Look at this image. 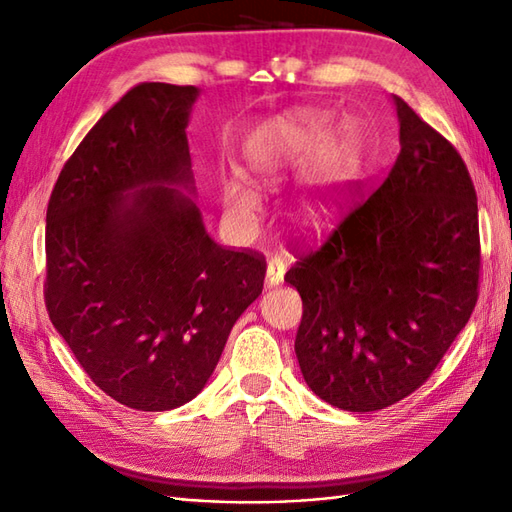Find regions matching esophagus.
Instances as JSON below:
<instances>
[{
	"label": "esophagus",
	"instance_id": "esophagus-1",
	"mask_svg": "<svg viewBox=\"0 0 512 512\" xmlns=\"http://www.w3.org/2000/svg\"><path fill=\"white\" fill-rule=\"evenodd\" d=\"M285 271H287L285 258H282V256H274V258H271L269 265H267V285H269V287L280 285V282L285 280Z\"/></svg>",
	"mask_w": 512,
	"mask_h": 512
}]
</instances>
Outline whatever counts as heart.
Instances as JSON below:
<instances>
[{"mask_svg": "<svg viewBox=\"0 0 512 512\" xmlns=\"http://www.w3.org/2000/svg\"><path fill=\"white\" fill-rule=\"evenodd\" d=\"M247 162L265 181H278L313 166L302 184L295 208L304 221H324L344 199L359 162V131L344 120L331 129L324 113L302 111L267 122L247 142ZM225 217L236 227L252 225L260 210L258 190L245 179H225L221 188Z\"/></svg>", "mask_w": 512, "mask_h": 512, "instance_id": "b5f03b06", "label": "heart"}]
</instances>
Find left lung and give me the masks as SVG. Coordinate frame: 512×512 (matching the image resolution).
Here are the masks:
<instances>
[{"label": "left lung", "mask_w": 512, "mask_h": 512, "mask_svg": "<svg viewBox=\"0 0 512 512\" xmlns=\"http://www.w3.org/2000/svg\"><path fill=\"white\" fill-rule=\"evenodd\" d=\"M401 151L381 184H357L326 241L285 280L302 298L295 355L309 388L377 412L423 385L480 293L478 195L449 140L394 98Z\"/></svg>", "instance_id": "1"}]
</instances>
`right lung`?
I'll return each instance as SVG.
<instances>
[{
  "label": "right lung",
  "mask_w": 512,
  "mask_h": 512,
  "mask_svg": "<svg viewBox=\"0 0 512 512\" xmlns=\"http://www.w3.org/2000/svg\"><path fill=\"white\" fill-rule=\"evenodd\" d=\"M199 89L131 87L65 162L45 217V306L98 388L133 410L195 399L267 263L214 243L186 127Z\"/></svg>",
  "instance_id": "right-lung-1"
}]
</instances>
